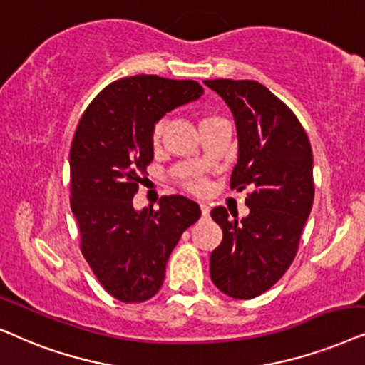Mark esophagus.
<instances>
[{
	"mask_svg": "<svg viewBox=\"0 0 365 365\" xmlns=\"http://www.w3.org/2000/svg\"><path fill=\"white\" fill-rule=\"evenodd\" d=\"M200 212H202V217H208V213H210V207L207 205V203H200Z\"/></svg>",
	"mask_w": 365,
	"mask_h": 365,
	"instance_id": "esophagus-1",
	"label": "esophagus"
}]
</instances>
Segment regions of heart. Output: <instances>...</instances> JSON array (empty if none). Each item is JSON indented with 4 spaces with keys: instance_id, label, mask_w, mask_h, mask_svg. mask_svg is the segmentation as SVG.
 Listing matches in <instances>:
<instances>
[{
    "instance_id": "heart-1",
    "label": "heart",
    "mask_w": 365,
    "mask_h": 365,
    "mask_svg": "<svg viewBox=\"0 0 365 365\" xmlns=\"http://www.w3.org/2000/svg\"><path fill=\"white\" fill-rule=\"evenodd\" d=\"M210 120H215V116H207V118L202 120V123H205V121H210ZM165 128H167V125H165V121H158V123L155 125L153 133H152L153 145H158L160 142H162L163 133H165ZM192 188H193V190H195V192H203V190H205V185H203V182H195V183H192Z\"/></svg>"
}]
</instances>
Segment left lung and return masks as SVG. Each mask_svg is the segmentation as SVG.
<instances>
[{
	"label": "left lung",
	"instance_id": "left-lung-1",
	"mask_svg": "<svg viewBox=\"0 0 365 365\" xmlns=\"http://www.w3.org/2000/svg\"><path fill=\"white\" fill-rule=\"evenodd\" d=\"M230 108L239 138V160L230 187L254 188L249 215L212 218L223 239L210 255V277L233 299H254L287 272L314 203V158L307 133L284 101L252 80H205Z\"/></svg>",
	"mask_w": 365,
	"mask_h": 365
}]
</instances>
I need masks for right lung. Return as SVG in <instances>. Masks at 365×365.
<instances>
[{"label": "right lung", "mask_w": 365, "mask_h": 365, "mask_svg": "<svg viewBox=\"0 0 365 365\" xmlns=\"http://www.w3.org/2000/svg\"><path fill=\"white\" fill-rule=\"evenodd\" d=\"M202 93L193 80L128 76L101 90L78 123L70 173L81 252L106 292L125 304L158 292L170 254L202 213L182 195L162 197L158 210L133 207L153 160L155 125Z\"/></svg>", "instance_id": "1"}]
</instances>
